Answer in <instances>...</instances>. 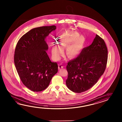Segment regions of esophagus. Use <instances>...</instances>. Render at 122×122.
Segmentation results:
<instances>
[{
	"mask_svg": "<svg viewBox=\"0 0 122 122\" xmlns=\"http://www.w3.org/2000/svg\"><path fill=\"white\" fill-rule=\"evenodd\" d=\"M62 68H63V66H62V65H58V69H59V70H61Z\"/></svg>",
	"mask_w": 122,
	"mask_h": 122,
	"instance_id": "esophagus-1",
	"label": "esophagus"
}]
</instances>
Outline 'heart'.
<instances>
[{"label": "heart", "mask_w": 122, "mask_h": 122, "mask_svg": "<svg viewBox=\"0 0 122 122\" xmlns=\"http://www.w3.org/2000/svg\"><path fill=\"white\" fill-rule=\"evenodd\" d=\"M78 36L77 33L71 32L65 34L58 38L61 45L55 43L52 46V55L56 60L60 59L64 52L63 48H67L66 54L70 58H75L79 55L83 48L85 39L82 36L78 37L76 39ZM74 41L75 42L72 44L69 45Z\"/></svg>", "instance_id": "heart-1"}]
</instances>
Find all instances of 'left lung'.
<instances>
[{
    "label": "left lung",
    "mask_w": 122,
    "mask_h": 122,
    "mask_svg": "<svg viewBox=\"0 0 122 122\" xmlns=\"http://www.w3.org/2000/svg\"><path fill=\"white\" fill-rule=\"evenodd\" d=\"M107 59L106 44L96 34L90 46L83 48L77 57L67 63V88L76 93L89 89L103 74Z\"/></svg>",
    "instance_id": "8db88e82"
}]
</instances>
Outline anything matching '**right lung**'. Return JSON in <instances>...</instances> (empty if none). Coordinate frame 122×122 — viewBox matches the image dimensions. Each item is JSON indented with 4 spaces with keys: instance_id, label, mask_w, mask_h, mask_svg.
<instances>
[{
    "instance_id": "1",
    "label": "right lung",
    "mask_w": 122,
    "mask_h": 122,
    "mask_svg": "<svg viewBox=\"0 0 122 122\" xmlns=\"http://www.w3.org/2000/svg\"><path fill=\"white\" fill-rule=\"evenodd\" d=\"M55 26L32 29L21 37L16 45L14 61L23 85L33 92L47 88L58 71L56 62H51L47 54L45 39Z\"/></svg>"
}]
</instances>
